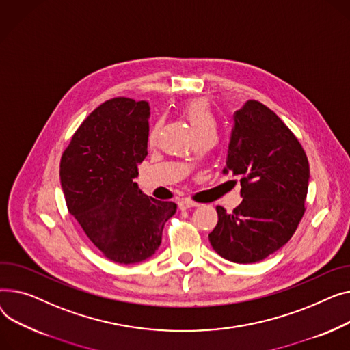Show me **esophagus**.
Wrapping results in <instances>:
<instances>
[{"mask_svg":"<svg viewBox=\"0 0 350 350\" xmlns=\"http://www.w3.org/2000/svg\"><path fill=\"white\" fill-rule=\"evenodd\" d=\"M178 206H179L180 211H187V209H189V208L198 206V203L193 202V200H191V199H180V200L178 202Z\"/></svg>","mask_w":350,"mask_h":350,"instance_id":"1","label":"esophagus"}]
</instances>
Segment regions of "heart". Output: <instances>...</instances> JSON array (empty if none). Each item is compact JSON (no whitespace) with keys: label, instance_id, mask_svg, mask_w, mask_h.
Listing matches in <instances>:
<instances>
[{"label":"heart","instance_id":"obj_1","mask_svg":"<svg viewBox=\"0 0 350 350\" xmlns=\"http://www.w3.org/2000/svg\"><path fill=\"white\" fill-rule=\"evenodd\" d=\"M180 113L183 114L185 118L188 120L196 135L206 130L215 129V118L211 110L209 101L206 98L199 97V98H191L188 101L182 103ZM158 131H159V121L155 122L148 133L150 142L155 141Z\"/></svg>","mask_w":350,"mask_h":350}]
</instances>
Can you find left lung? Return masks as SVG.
Masks as SVG:
<instances>
[{"mask_svg": "<svg viewBox=\"0 0 350 350\" xmlns=\"http://www.w3.org/2000/svg\"><path fill=\"white\" fill-rule=\"evenodd\" d=\"M233 120L223 174L239 176L243 200L229 215L216 208L219 220L209 241L223 258L249 264L295 233L305 213L310 165L299 139L262 103L245 101Z\"/></svg>", "mask_w": 350, "mask_h": 350, "instance_id": "1", "label": "left lung"}]
</instances>
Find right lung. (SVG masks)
Masks as SVG:
<instances>
[{
  "label": "right lung",
  "instance_id": "add662e5",
  "mask_svg": "<svg viewBox=\"0 0 350 350\" xmlns=\"http://www.w3.org/2000/svg\"><path fill=\"white\" fill-rule=\"evenodd\" d=\"M147 101L114 97L81 122L60 158L68 211L100 253L120 264L151 257L174 202L144 195L133 179L147 157Z\"/></svg>",
  "mask_w": 350,
  "mask_h": 350
}]
</instances>
